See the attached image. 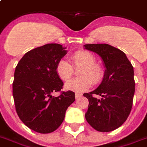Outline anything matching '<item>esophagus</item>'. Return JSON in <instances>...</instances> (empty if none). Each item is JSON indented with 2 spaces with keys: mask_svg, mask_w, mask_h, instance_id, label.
<instances>
[{
  "mask_svg": "<svg viewBox=\"0 0 147 147\" xmlns=\"http://www.w3.org/2000/svg\"><path fill=\"white\" fill-rule=\"evenodd\" d=\"M76 99H78V98H79V97H81V96H82V94H80V93H76Z\"/></svg>",
  "mask_w": 147,
  "mask_h": 147,
  "instance_id": "obj_1",
  "label": "esophagus"
}]
</instances>
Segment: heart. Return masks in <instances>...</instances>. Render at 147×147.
Instances as JSON below:
<instances>
[{"label": "heart", "instance_id": "b5f03b06", "mask_svg": "<svg viewBox=\"0 0 147 147\" xmlns=\"http://www.w3.org/2000/svg\"><path fill=\"white\" fill-rule=\"evenodd\" d=\"M71 65L65 60H60L56 66V72L60 79L67 81L72 76L74 68H81L79 71L78 79L69 80L65 84V90L82 93L89 90L93 82L98 84L103 80L104 70L103 67L96 62L93 54L84 50L78 51L71 55Z\"/></svg>", "mask_w": 147, "mask_h": 147}]
</instances>
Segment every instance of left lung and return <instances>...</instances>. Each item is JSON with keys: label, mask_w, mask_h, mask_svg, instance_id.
<instances>
[{"label": "left lung", "mask_w": 147, "mask_h": 147, "mask_svg": "<svg viewBox=\"0 0 147 147\" xmlns=\"http://www.w3.org/2000/svg\"><path fill=\"white\" fill-rule=\"evenodd\" d=\"M83 47L98 54L105 68L100 86L83 94L89 100L85 117L96 131H111L125 121L131 111L135 93L133 67L123 51L109 44L93 43ZM94 94L101 98H96Z\"/></svg>", "instance_id": "obj_1"}]
</instances>
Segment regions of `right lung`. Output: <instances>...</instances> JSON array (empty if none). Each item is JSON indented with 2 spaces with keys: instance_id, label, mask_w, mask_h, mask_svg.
Instances as JSON below:
<instances>
[{
  "instance_id": "add662e5",
  "label": "right lung",
  "mask_w": 147,
  "mask_h": 147,
  "mask_svg": "<svg viewBox=\"0 0 147 147\" xmlns=\"http://www.w3.org/2000/svg\"><path fill=\"white\" fill-rule=\"evenodd\" d=\"M65 49L58 43L36 47L25 54L16 68L12 88L16 112L28 128L39 133L55 131L76 100L72 91L52 96L64 85L56 66L67 54Z\"/></svg>"
}]
</instances>
